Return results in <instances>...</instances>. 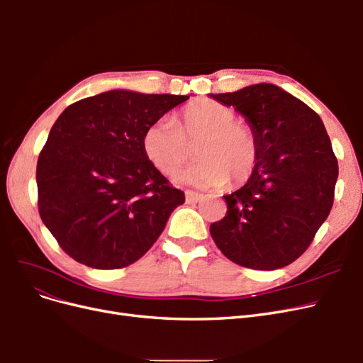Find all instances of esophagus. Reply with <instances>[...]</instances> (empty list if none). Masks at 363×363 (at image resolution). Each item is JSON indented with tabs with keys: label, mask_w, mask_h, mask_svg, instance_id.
<instances>
[{
	"label": "esophagus",
	"mask_w": 363,
	"mask_h": 363,
	"mask_svg": "<svg viewBox=\"0 0 363 363\" xmlns=\"http://www.w3.org/2000/svg\"><path fill=\"white\" fill-rule=\"evenodd\" d=\"M186 195V203H199L203 200V195L199 192H194V191H184Z\"/></svg>",
	"instance_id": "34e87169"
}]
</instances>
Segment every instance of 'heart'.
Segmentation results:
<instances>
[{
	"mask_svg": "<svg viewBox=\"0 0 363 363\" xmlns=\"http://www.w3.org/2000/svg\"><path fill=\"white\" fill-rule=\"evenodd\" d=\"M196 145L200 159L179 171L174 180L195 188H219L230 179L247 182L259 162V140L250 125L238 123L236 113L221 103L199 100L171 119H159L142 136V150L163 174L177 171Z\"/></svg>",
	"mask_w": 363,
	"mask_h": 363,
	"instance_id": "obj_1",
	"label": "heart"
}]
</instances>
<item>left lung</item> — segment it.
<instances>
[{
	"instance_id": "obj_1",
	"label": "left lung",
	"mask_w": 363,
	"mask_h": 363,
	"mask_svg": "<svg viewBox=\"0 0 363 363\" xmlns=\"http://www.w3.org/2000/svg\"><path fill=\"white\" fill-rule=\"evenodd\" d=\"M256 131L259 162L242 188L224 195L227 213L211 225L223 255L272 271L298 259L332 211L337 160L321 118L271 83L211 94Z\"/></svg>"
}]
</instances>
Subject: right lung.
Returning a JSON list of instances; mask_svg holds the SVG:
<instances>
[{
    "instance_id": "1",
    "label": "right lung",
    "mask_w": 363,
    "mask_h": 363,
    "mask_svg": "<svg viewBox=\"0 0 363 363\" xmlns=\"http://www.w3.org/2000/svg\"><path fill=\"white\" fill-rule=\"evenodd\" d=\"M188 95L115 89L65 108L38 168L43 224L74 260L119 269L156 242L184 203L142 150L145 130Z\"/></svg>"
}]
</instances>
